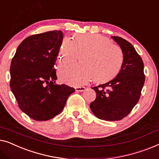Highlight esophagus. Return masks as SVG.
I'll use <instances>...</instances> for the list:
<instances>
[{"label":"esophagus","instance_id":"esophagus-1","mask_svg":"<svg viewBox=\"0 0 159 159\" xmlns=\"http://www.w3.org/2000/svg\"><path fill=\"white\" fill-rule=\"evenodd\" d=\"M86 88L84 86H78L75 87V91H84Z\"/></svg>","mask_w":159,"mask_h":159}]
</instances>
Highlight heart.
Instances as JSON below:
<instances>
[{"label": "heart", "mask_w": 159, "mask_h": 159, "mask_svg": "<svg viewBox=\"0 0 159 159\" xmlns=\"http://www.w3.org/2000/svg\"><path fill=\"white\" fill-rule=\"evenodd\" d=\"M80 56L84 66L67 63L59 66L58 75L62 82L80 86L91 79L99 84L108 82L117 76L124 62V54L119 46L109 38L98 34H77L74 41L62 40L59 62H76Z\"/></svg>", "instance_id": "1"}]
</instances>
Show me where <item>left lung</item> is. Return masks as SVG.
<instances>
[{"mask_svg":"<svg viewBox=\"0 0 159 159\" xmlns=\"http://www.w3.org/2000/svg\"><path fill=\"white\" fill-rule=\"evenodd\" d=\"M112 38L123 52V65L115 79L93 87L97 97L90 104L93 115L107 121L129 115L140 99L146 79L143 62L132 44L120 37Z\"/></svg>","mask_w":159,"mask_h":159,"instance_id":"left-lung-1","label":"left lung"}]
</instances>
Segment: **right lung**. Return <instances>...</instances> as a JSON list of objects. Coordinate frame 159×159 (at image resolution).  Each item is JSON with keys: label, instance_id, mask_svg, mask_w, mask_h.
<instances>
[{"label": "right lung", "instance_id": "right-lung-1", "mask_svg": "<svg viewBox=\"0 0 159 159\" xmlns=\"http://www.w3.org/2000/svg\"><path fill=\"white\" fill-rule=\"evenodd\" d=\"M62 37L57 30L30 36L12 58L11 89L21 110L37 121H46L60 114L75 91L66 84H55L54 65Z\"/></svg>", "mask_w": 159, "mask_h": 159}]
</instances>
